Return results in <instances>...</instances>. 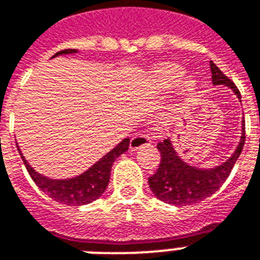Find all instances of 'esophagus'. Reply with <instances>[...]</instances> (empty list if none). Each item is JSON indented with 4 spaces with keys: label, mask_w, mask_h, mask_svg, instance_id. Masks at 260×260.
<instances>
[{
    "label": "esophagus",
    "mask_w": 260,
    "mask_h": 260,
    "mask_svg": "<svg viewBox=\"0 0 260 260\" xmlns=\"http://www.w3.org/2000/svg\"><path fill=\"white\" fill-rule=\"evenodd\" d=\"M151 143V138L146 134H136L134 138L131 139L129 142V148L132 151L138 150V148L143 147V146H147V144Z\"/></svg>",
    "instance_id": "34e87169"
}]
</instances>
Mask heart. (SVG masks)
Listing matches in <instances>:
<instances>
[{
    "instance_id": "heart-1",
    "label": "heart",
    "mask_w": 260,
    "mask_h": 260,
    "mask_svg": "<svg viewBox=\"0 0 260 260\" xmlns=\"http://www.w3.org/2000/svg\"><path fill=\"white\" fill-rule=\"evenodd\" d=\"M184 69L180 68V67H176V65H166V67H162L161 69H158L155 73L158 82L162 86V88H172L174 84H177L181 79L184 77ZM196 83L195 79L192 77H188L185 83L183 84V94L184 96H189L196 91Z\"/></svg>"
}]
</instances>
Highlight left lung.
<instances>
[{"mask_svg":"<svg viewBox=\"0 0 260 260\" xmlns=\"http://www.w3.org/2000/svg\"><path fill=\"white\" fill-rule=\"evenodd\" d=\"M210 68H211V76H213L211 79L214 86L223 84L229 87L241 102L240 91L237 90L235 83L225 76L213 61L210 62ZM241 122L243 124H241L240 142L237 144L235 152L221 165L214 166L210 169L195 168L184 162L174 150L170 139L159 142L156 144V148L161 152V164L155 174H152L148 178V185L151 188L152 193L159 201L173 206L195 205L213 195L229 177L237 158L243 151L245 142V124L244 121Z\"/></svg>","mask_w":260,"mask_h":260,"instance_id":"left-lung-1","label":"left lung"}]
</instances>
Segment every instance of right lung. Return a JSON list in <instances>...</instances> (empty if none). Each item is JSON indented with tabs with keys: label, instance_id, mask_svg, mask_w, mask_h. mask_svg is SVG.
Masks as SVG:
<instances>
[{
	"label": "right lung",
	"instance_id": "1",
	"mask_svg": "<svg viewBox=\"0 0 260 260\" xmlns=\"http://www.w3.org/2000/svg\"><path fill=\"white\" fill-rule=\"evenodd\" d=\"M75 53H77V50H75V49H67V50L55 53L53 58L57 55L75 54ZM128 148H129V139H122L116 147L112 148L106 155L102 156L99 161L95 162L94 165L88 168L86 172H83L82 174L72 178L55 180V178H49L43 174L38 173L37 170L27 162L23 152L20 151L19 146H17L21 159L24 162L25 168L28 170L34 183L37 184L38 187L41 188V191L45 192L53 201L67 206H83L96 201L108 188L110 172H112V166L114 161L121 154L128 151Z\"/></svg>",
	"mask_w": 260,
	"mask_h": 260
}]
</instances>
